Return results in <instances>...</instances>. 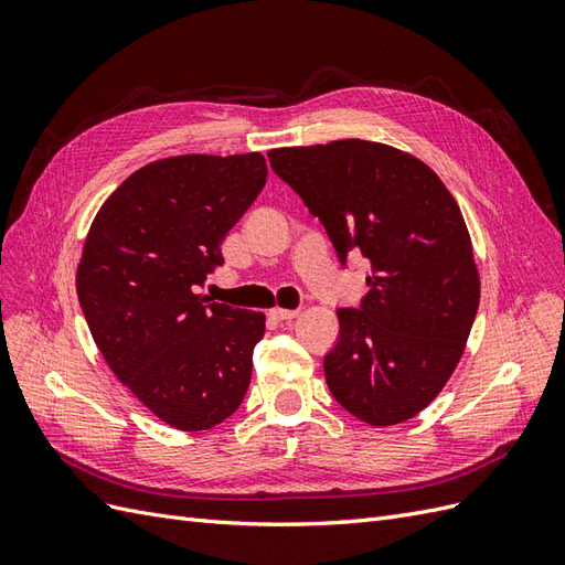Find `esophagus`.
<instances>
[{
    "label": "esophagus",
    "instance_id": "obj_1",
    "mask_svg": "<svg viewBox=\"0 0 565 565\" xmlns=\"http://www.w3.org/2000/svg\"><path fill=\"white\" fill-rule=\"evenodd\" d=\"M297 316H299V311H295V309H270V318L273 320H280V322L295 320Z\"/></svg>",
    "mask_w": 565,
    "mask_h": 565
}]
</instances>
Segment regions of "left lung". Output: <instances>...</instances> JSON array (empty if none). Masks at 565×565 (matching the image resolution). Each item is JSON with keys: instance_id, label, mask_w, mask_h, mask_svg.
<instances>
[{"instance_id": "left-lung-1", "label": "left lung", "mask_w": 565, "mask_h": 565, "mask_svg": "<svg viewBox=\"0 0 565 565\" xmlns=\"http://www.w3.org/2000/svg\"><path fill=\"white\" fill-rule=\"evenodd\" d=\"M273 172L299 193L347 264H372L361 309H339L324 355L337 403L372 426L413 419L448 384L481 299L471 235L429 164L377 141L276 148Z\"/></svg>"}]
</instances>
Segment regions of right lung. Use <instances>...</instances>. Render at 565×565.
I'll return each instance as SVG.
<instances>
[{"label": "right lung", "instance_id": "1", "mask_svg": "<svg viewBox=\"0 0 565 565\" xmlns=\"http://www.w3.org/2000/svg\"><path fill=\"white\" fill-rule=\"evenodd\" d=\"M266 177L262 152L156 160L117 185L84 241L75 282L96 347L179 431L212 429L247 393L266 316L195 289Z\"/></svg>", "mask_w": 565, "mask_h": 565}]
</instances>
